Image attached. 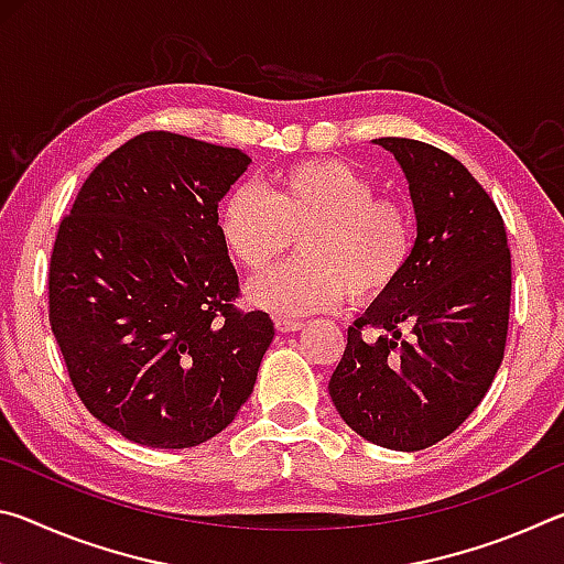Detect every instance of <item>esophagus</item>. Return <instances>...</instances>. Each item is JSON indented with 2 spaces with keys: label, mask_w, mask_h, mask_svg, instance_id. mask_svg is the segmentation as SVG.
Masks as SVG:
<instances>
[{
  "label": "esophagus",
  "mask_w": 564,
  "mask_h": 564,
  "mask_svg": "<svg viewBox=\"0 0 564 564\" xmlns=\"http://www.w3.org/2000/svg\"><path fill=\"white\" fill-rule=\"evenodd\" d=\"M275 330L279 333H295L303 328V321H293V318H275Z\"/></svg>",
  "instance_id": "obj_1"
}]
</instances>
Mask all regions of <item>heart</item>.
I'll return each instance as SVG.
<instances>
[{
  "mask_svg": "<svg viewBox=\"0 0 564 564\" xmlns=\"http://www.w3.org/2000/svg\"><path fill=\"white\" fill-rule=\"evenodd\" d=\"M226 251L246 271H265L301 236L303 259L256 279L248 299L283 316H305L386 295L415 248L413 212L376 196V184L340 159L281 166L269 188L236 186L218 208Z\"/></svg>",
  "mask_w": 564,
  "mask_h": 564,
  "instance_id": "obj_1",
  "label": "heart"
}]
</instances>
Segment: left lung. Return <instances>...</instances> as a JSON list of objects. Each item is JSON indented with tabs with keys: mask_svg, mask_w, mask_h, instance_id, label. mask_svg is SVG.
Instances as JSON below:
<instances>
[{
	"mask_svg": "<svg viewBox=\"0 0 564 564\" xmlns=\"http://www.w3.org/2000/svg\"><path fill=\"white\" fill-rule=\"evenodd\" d=\"M376 144L408 178L415 248L348 328L328 390L360 437L413 453L457 431L492 386L508 340L510 248L498 206L455 156L415 139Z\"/></svg>",
	"mask_w": 564,
	"mask_h": 564,
	"instance_id": "left-lung-1",
	"label": "left lung"
}]
</instances>
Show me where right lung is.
<instances>
[{
    "label": "right lung",
    "mask_w": 564,
    "mask_h": 564,
    "mask_svg": "<svg viewBox=\"0 0 564 564\" xmlns=\"http://www.w3.org/2000/svg\"><path fill=\"white\" fill-rule=\"evenodd\" d=\"M243 151L147 131L91 171L50 263V323L89 413L127 441L181 451L231 423L273 340L234 308L218 202Z\"/></svg>",
    "instance_id": "obj_1"
}]
</instances>
